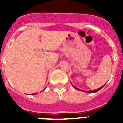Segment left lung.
<instances>
[{
  "label": "left lung",
  "instance_id": "left-lung-1",
  "mask_svg": "<svg viewBox=\"0 0 123 123\" xmlns=\"http://www.w3.org/2000/svg\"><path fill=\"white\" fill-rule=\"evenodd\" d=\"M105 85H104V86H105ZM72 86H73V87L74 88H75V89H77V90H79V91H81L80 89H79V88H77V87H75V86H74L73 85V84H72ZM104 86H102V87H101L100 88H98V89H95V90H92V91H83L84 92H88V93H95V92H98V91H99V90L101 89V88H103V87H104Z\"/></svg>",
  "mask_w": 123,
  "mask_h": 123
}]
</instances>
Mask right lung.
<instances>
[{
  "label": "right lung",
  "mask_w": 123,
  "mask_h": 123,
  "mask_svg": "<svg viewBox=\"0 0 123 123\" xmlns=\"http://www.w3.org/2000/svg\"><path fill=\"white\" fill-rule=\"evenodd\" d=\"M43 91H44V90H43ZM37 94V93H34V94H33V95H34V94Z\"/></svg>",
  "instance_id": "add662e5"
}]
</instances>
